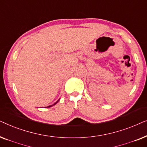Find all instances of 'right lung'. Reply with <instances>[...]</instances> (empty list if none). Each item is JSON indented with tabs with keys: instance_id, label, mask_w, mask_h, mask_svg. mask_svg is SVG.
I'll return each instance as SVG.
<instances>
[{
	"instance_id": "right-lung-1",
	"label": "right lung",
	"mask_w": 147,
	"mask_h": 147,
	"mask_svg": "<svg viewBox=\"0 0 147 147\" xmlns=\"http://www.w3.org/2000/svg\"><path fill=\"white\" fill-rule=\"evenodd\" d=\"M59 99H60V98H59ZM59 100H57V102H55V103H54V104H52V105H50V106H47V107H45V108H49V107H51V106H54V105H55V104H57V102H59Z\"/></svg>"
}]
</instances>
